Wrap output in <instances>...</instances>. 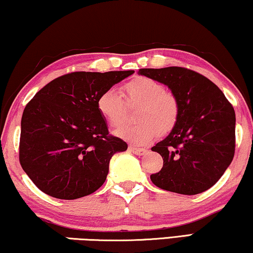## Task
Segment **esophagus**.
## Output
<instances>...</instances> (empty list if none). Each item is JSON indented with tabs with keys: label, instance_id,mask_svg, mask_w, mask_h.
Wrapping results in <instances>:
<instances>
[{
	"label": "esophagus",
	"instance_id": "1",
	"mask_svg": "<svg viewBox=\"0 0 253 253\" xmlns=\"http://www.w3.org/2000/svg\"><path fill=\"white\" fill-rule=\"evenodd\" d=\"M129 149L135 155H143V154L147 153L146 148H138V147H135V146H130Z\"/></svg>",
	"mask_w": 253,
	"mask_h": 253
}]
</instances>
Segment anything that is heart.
Wrapping results in <instances>:
<instances>
[{
  "label": "heart",
  "instance_id": "1",
  "mask_svg": "<svg viewBox=\"0 0 253 253\" xmlns=\"http://www.w3.org/2000/svg\"><path fill=\"white\" fill-rule=\"evenodd\" d=\"M127 105H139L134 113L137 123L122 126L116 134L138 145H145L162 132H169L180 118V102L173 91L149 77H138L122 87ZM99 115L111 127H118L126 120V103L113 88L102 91L96 100Z\"/></svg>",
  "mask_w": 253,
  "mask_h": 253
}]
</instances>
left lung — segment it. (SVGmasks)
Returning <instances> with one entry per match:
<instances>
[{"label": "left lung", "mask_w": 253, "mask_h": 253, "mask_svg": "<svg viewBox=\"0 0 253 253\" xmlns=\"http://www.w3.org/2000/svg\"><path fill=\"white\" fill-rule=\"evenodd\" d=\"M139 75L166 84L180 102V118L151 150L163 157L153 183L166 191L198 194L223 175L235 153V112L223 91L193 70L140 69Z\"/></svg>", "instance_id": "1"}]
</instances>
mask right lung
I'll list each match as a JSON object with an SVG mask.
<instances>
[{
    "label": "right lung",
    "instance_id": "1",
    "mask_svg": "<svg viewBox=\"0 0 253 253\" xmlns=\"http://www.w3.org/2000/svg\"><path fill=\"white\" fill-rule=\"evenodd\" d=\"M132 73H68L42 87L26 105L19 161L41 191L73 200L103 185L112 156L127 145L110 134L96 100Z\"/></svg>",
    "mask_w": 253,
    "mask_h": 253
}]
</instances>
